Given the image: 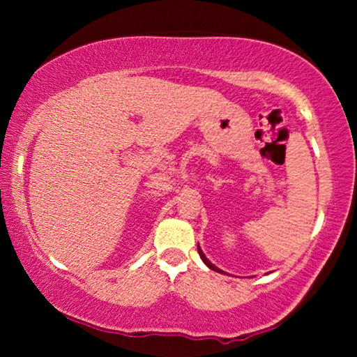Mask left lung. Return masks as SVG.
I'll list each match as a JSON object with an SVG mask.
<instances>
[{
    "instance_id": "1",
    "label": "left lung",
    "mask_w": 357,
    "mask_h": 357,
    "mask_svg": "<svg viewBox=\"0 0 357 357\" xmlns=\"http://www.w3.org/2000/svg\"><path fill=\"white\" fill-rule=\"evenodd\" d=\"M198 253H199V257H202V260H203V261H204V265H206V266H208V268H211V270H213V271H218V273H222V271H221V270H219V268H218V266H214V265H213V263H211V261H209V260H208V258H206V257H204V253H203V250H202V248H199V245H198Z\"/></svg>"
}]
</instances>
